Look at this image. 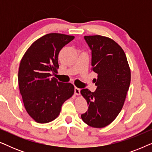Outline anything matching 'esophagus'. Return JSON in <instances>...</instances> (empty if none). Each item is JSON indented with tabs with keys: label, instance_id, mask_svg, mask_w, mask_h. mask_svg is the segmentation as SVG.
<instances>
[{
	"label": "esophagus",
	"instance_id": "esophagus-1",
	"mask_svg": "<svg viewBox=\"0 0 152 152\" xmlns=\"http://www.w3.org/2000/svg\"><path fill=\"white\" fill-rule=\"evenodd\" d=\"M75 94L76 95H80V89L75 87Z\"/></svg>",
	"mask_w": 152,
	"mask_h": 152
}]
</instances>
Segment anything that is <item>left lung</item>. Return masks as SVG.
I'll return each instance as SVG.
<instances>
[{"label":"left lung","instance_id":"obj_1","mask_svg":"<svg viewBox=\"0 0 152 152\" xmlns=\"http://www.w3.org/2000/svg\"><path fill=\"white\" fill-rule=\"evenodd\" d=\"M92 52L91 70L97 74V89L80 93L88 105L81 117L88 126L103 128L111 124L121 111L131 82L126 55L113 39L100 35L84 36Z\"/></svg>","mask_w":152,"mask_h":152}]
</instances>
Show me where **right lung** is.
I'll use <instances>...</instances> for the list:
<instances>
[{"mask_svg":"<svg viewBox=\"0 0 152 152\" xmlns=\"http://www.w3.org/2000/svg\"><path fill=\"white\" fill-rule=\"evenodd\" d=\"M74 36L50 33L35 41L20 61L18 82L25 109L38 123H48L59 115L64 102L74 94L70 83L58 82L52 73L59 68L58 55Z\"/></svg>","mask_w":152,"mask_h":152,"instance_id":"obj_1","label":"right lung"}]
</instances>
